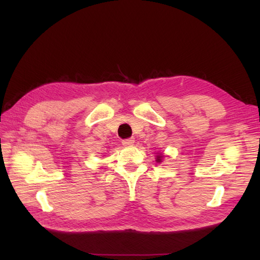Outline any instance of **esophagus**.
<instances>
[{"instance_id": "1", "label": "esophagus", "mask_w": 260, "mask_h": 260, "mask_svg": "<svg viewBox=\"0 0 260 260\" xmlns=\"http://www.w3.org/2000/svg\"><path fill=\"white\" fill-rule=\"evenodd\" d=\"M122 145L123 146H132L133 143H135V139L133 138H130V139H125V140H122Z\"/></svg>"}]
</instances>
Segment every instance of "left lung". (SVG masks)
Instances as JSON below:
<instances>
[{"label":"left lung","instance_id":"8db88e82","mask_svg":"<svg viewBox=\"0 0 260 260\" xmlns=\"http://www.w3.org/2000/svg\"><path fill=\"white\" fill-rule=\"evenodd\" d=\"M162 157H164V156H162L161 154H159V155H157V156H156V161H157V162H161V159H162Z\"/></svg>","mask_w":260,"mask_h":260}]
</instances>
